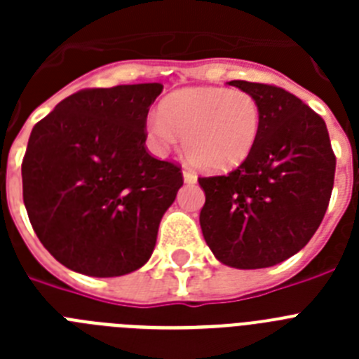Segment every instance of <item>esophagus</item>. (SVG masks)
Instances as JSON below:
<instances>
[{"label": "esophagus", "instance_id": "obj_1", "mask_svg": "<svg viewBox=\"0 0 359 359\" xmlns=\"http://www.w3.org/2000/svg\"><path fill=\"white\" fill-rule=\"evenodd\" d=\"M183 180H185V183H196L198 176L194 172H190V170H183Z\"/></svg>", "mask_w": 359, "mask_h": 359}]
</instances>
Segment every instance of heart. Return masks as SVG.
<instances>
[{"label": "heart", "mask_w": 359, "mask_h": 359, "mask_svg": "<svg viewBox=\"0 0 359 359\" xmlns=\"http://www.w3.org/2000/svg\"><path fill=\"white\" fill-rule=\"evenodd\" d=\"M261 133V107L243 90L190 88L170 95L145 123L156 154H165L183 136V151L196 169L228 172L252 154Z\"/></svg>", "instance_id": "heart-1"}]
</instances>
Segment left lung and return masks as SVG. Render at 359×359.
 <instances>
[{
  "mask_svg": "<svg viewBox=\"0 0 359 359\" xmlns=\"http://www.w3.org/2000/svg\"><path fill=\"white\" fill-rule=\"evenodd\" d=\"M261 107V133L243 163L226 176L199 177L203 237L219 262L269 268L306 246L322 223L336 156L325 122L290 91L230 81Z\"/></svg>",
  "mask_w": 359,
  "mask_h": 359,
  "instance_id": "1",
  "label": "left lung"
}]
</instances>
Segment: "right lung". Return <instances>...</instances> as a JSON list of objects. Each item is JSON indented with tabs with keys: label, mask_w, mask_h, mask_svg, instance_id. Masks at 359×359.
Instances as JSON below:
<instances>
[{
	"label": "right lung",
	"mask_w": 359,
	"mask_h": 359,
	"mask_svg": "<svg viewBox=\"0 0 359 359\" xmlns=\"http://www.w3.org/2000/svg\"><path fill=\"white\" fill-rule=\"evenodd\" d=\"M163 86L126 84L69 95L32 129L23 201L43 246L66 268L120 277L151 259L182 169L145 147Z\"/></svg>",
	"instance_id": "add662e5"
}]
</instances>
